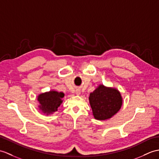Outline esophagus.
Listing matches in <instances>:
<instances>
[{"label":"esophagus","mask_w":159,"mask_h":159,"mask_svg":"<svg viewBox=\"0 0 159 159\" xmlns=\"http://www.w3.org/2000/svg\"><path fill=\"white\" fill-rule=\"evenodd\" d=\"M76 95H80V91L79 90V89H77V90H76Z\"/></svg>","instance_id":"34e87169"}]
</instances>
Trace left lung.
I'll return each mask as SVG.
<instances>
[{"label":"left lung","mask_w":159,"mask_h":159,"mask_svg":"<svg viewBox=\"0 0 159 159\" xmlns=\"http://www.w3.org/2000/svg\"><path fill=\"white\" fill-rule=\"evenodd\" d=\"M89 99L95 119L99 120L108 119L119 112L123 102L119 91L103 84L91 93Z\"/></svg>","instance_id":"1"}]
</instances>
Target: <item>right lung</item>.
I'll use <instances>...</instances> for the list:
<instances>
[{
  "mask_svg": "<svg viewBox=\"0 0 159 159\" xmlns=\"http://www.w3.org/2000/svg\"><path fill=\"white\" fill-rule=\"evenodd\" d=\"M64 96V93L56 91H51L39 95L38 101L40 103V110L47 115L57 111V108L62 103L61 99Z\"/></svg>",
  "mask_w": 159,
  "mask_h": 159,
  "instance_id": "right-lung-1",
  "label": "right lung"
}]
</instances>
